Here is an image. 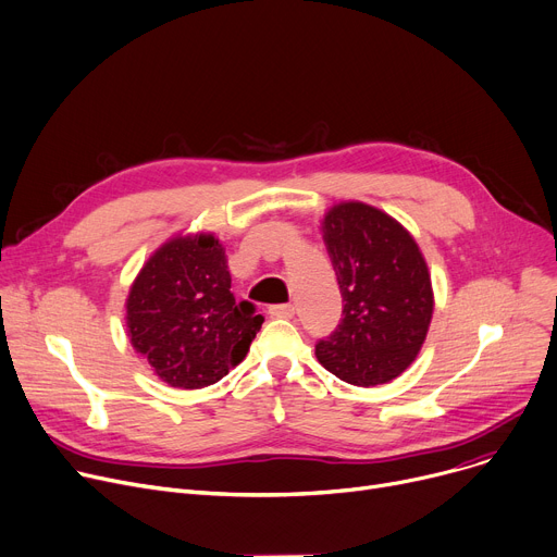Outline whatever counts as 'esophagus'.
Listing matches in <instances>:
<instances>
[{
	"instance_id": "obj_1",
	"label": "esophagus",
	"mask_w": 557,
	"mask_h": 557,
	"mask_svg": "<svg viewBox=\"0 0 557 557\" xmlns=\"http://www.w3.org/2000/svg\"><path fill=\"white\" fill-rule=\"evenodd\" d=\"M269 313H271L273 318H293V315H295V307H293V305H273V307L269 309Z\"/></svg>"
}]
</instances>
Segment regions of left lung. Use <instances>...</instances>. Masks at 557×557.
<instances>
[{
    "label": "left lung",
    "mask_w": 557,
    "mask_h": 557,
    "mask_svg": "<svg viewBox=\"0 0 557 557\" xmlns=\"http://www.w3.org/2000/svg\"><path fill=\"white\" fill-rule=\"evenodd\" d=\"M320 233L345 318L315 345V358L349 385H385L417 360L428 338L434 290L425 257L400 221L362 201L333 203Z\"/></svg>",
    "instance_id": "left-lung-1"
}]
</instances>
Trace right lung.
Wrapping results in <instances>:
<instances>
[{
  "label": "right lung",
  "mask_w": 557,
  "mask_h": 557,
  "mask_svg": "<svg viewBox=\"0 0 557 557\" xmlns=\"http://www.w3.org/2000/svg\"><path fill=\"white\" fill-rule=\"evenodd\" d=\"M125 309L134 351L176 389L224 379L264 322L255 305L235 300L226 248L203 231L172 235L147 257Z\"/></svg>",
  "instance_id": "obj_1"
}]
</instances>
